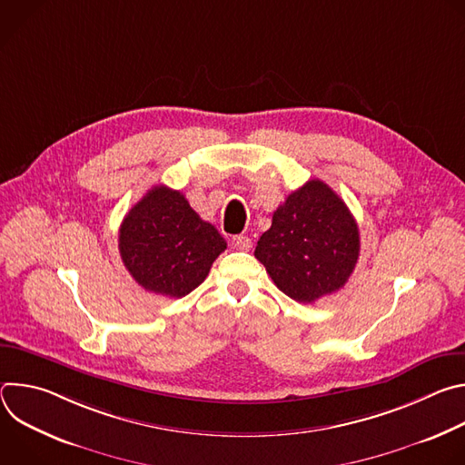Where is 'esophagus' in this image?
I'll return each mask as SVG.
<instances>
[{
	"label": "esophagus",
	"mask_w": 465,
	"mask_h": 465,
	"mask_svg": "<svg viewBox=\"0 0 465 465\" xmlns=\"http://www.w3.org/2000/svg\"><path fill=\"white\" fill-rule=\"evenodd\" d=\"M230 242L237 250H250V246H252V241L248 235H233Z\"/></svg>",
	"instance_id": "34e87169"
}]
</instances>
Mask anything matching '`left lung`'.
<instances>
[{
    "mask_svg": "<svg viewBox=\"0 0 465 465\" xmlns=\"http://www.w3.org/2000/svg\"><path fill=\"white\" fill-rule=\"evenodd\" d=\"M359 252V226L342 198L322 180H309L274 212L253 255L282 292L312 303L346 285Z\"/></svg>",
    "mask_w": 465,
    "mask_h": 465,
    "instance_id": "obj_1",
    "label": "left lung"
}]
</instances>
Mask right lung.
I'll list each match as a JSON object with an SVG mask.
<instances>
[{
	"label": "right lung",
	"instance_id": "1",
	"mask_svg": "<svg viewBox=\"0 0 465 465\" xmlns=\"http://www.w3.org/2000/svg\"><path fill=\"white\" fill-rule=\"evenodd\" d=\"M224 250L217 228L167 185L147 191L119 228V253L130 276L145 291L169 298L201 285Z\"/></svg>",
	"mask_w": 465,
	"mask_h": 465
}]
</instances>
